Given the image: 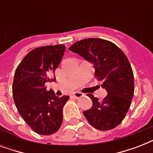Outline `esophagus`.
I'll return each instance as SVG.
<instances>
[{"instance_id":"34e87169","label":"esophagus","mask_w":153,"mask_h":153,"mask_svg":"<svg viewBox=\"0 0 153 153\" xmlns=\"http://www.w3.org/2000/svg\"><path fill=\"white\" fill-rule=\"evenodd\" d=\"M73 96H74V98H82V97H83L84 94L81 93V92H74V93L73 94Z\"/></svg>"}]
</instances>
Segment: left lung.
Masks as SVG:
<instances>
[{
	"label": "left lung",
	"instance_id": "left-lung-1",
	"mask_svg": "<svg viewBox=\"0 0 153 153\" xmlns=\"http://www.w3.org/2000/svg\"><path fill=\"white\" fill-rule=\"evenodd\" d=\"M70 50L93 62L94 75L107 91L103 100L88 94L93 106L83 112L88 122L101 131L113 129L123 121L134 94V78L130 62L114 43L89 38L74 43Z\"/></svg>",
	"mask_w": 153,
	"mask_h": 153
}]
</instances>
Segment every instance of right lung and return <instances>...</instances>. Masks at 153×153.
Segmentation results:
<instances>
[{"instance_id": "right-lung-1", "label": "right lung", "mask_w": 153, "mask_h": 153, "mask_svg": "<svg viewBox=\"0 0 153 153\" xmlns=\"http://www.w3.org/2000/svg\"><path fill=\"white\" fill-rule=\"evenodd\" d=\"M66 47L43 46L28 52L18 65L13 83V100L19 114L32 130L40 135L56 133L62 122V109L69 96L57 97L47 91L45 82L55 81Z\"/></svg>"}]
</instances>
